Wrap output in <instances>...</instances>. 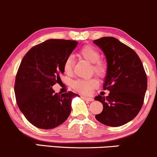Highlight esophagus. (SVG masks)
<instances>
[{
  "mask_svg": "<svg viewBox=\"0 0 157 157\" xmlns=\"http://www.w3.org/2000/svg\"><path fill=\"white\" fill-rule=\"evenodd\" d=\"M82 98L83 99L85 100H87V101H89V102H91L93 101L94 99L91 98V97H86V96H82Z\"/></svg>",
  "mask_w": 157,
  "mask_h": 157,
  "instance_id": "34e87169",
  "label": "esophagus"
}]
</instances>
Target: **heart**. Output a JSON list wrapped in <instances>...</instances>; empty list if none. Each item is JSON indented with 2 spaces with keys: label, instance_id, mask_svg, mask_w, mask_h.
<instances>
[{
  "label": "heart",
  "instance_id": "heart-1",
  "mask_svg": "<svg viewBox=\"0 0 157 157\" xmlns=\"http://www.w3.org/2000/svg\"><path fill=\"white\" fill-rule=\"evenodd\" d=\"M78 55L92 64L91 72L100 78L105 77L107 72V66L104 62L100 60V54L97 48L91 46H85L78 52ZM73 60L68 57L65 60L63 70L65 73L70 75L72 72ZM98 86V81L96 78H90L83 80L79 79L75 80L72 83V87L77 91L83 94H88L91 90L96 89Z\"/></svg>",
  "mask_w": 157,
  "mask_h": 157
}]
</instances>
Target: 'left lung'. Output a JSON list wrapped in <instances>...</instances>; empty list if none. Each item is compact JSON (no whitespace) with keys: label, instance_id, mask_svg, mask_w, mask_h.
<instances>
[{"label":"left lung","instance_id":"8db88e82","mask_svg":"<svg viewBox=\"0 0 157 157\" xmlns=\"http://www.w3.org/2000/svg\"><path fill=\"white\" fill-rule=\"evenodd\" d=\"M107 60L103 89L109 96L94 98L103 105L95 117L104 125L117 127L132 120L141 110L147 89V75L137 54L113 37L94 40Z\"/></svg>","mask_w":157,"mask_h":157}]
</instances>
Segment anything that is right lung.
I'll return each instance as SVG.
<instances>
[{
  "label": "right lung",
  "instance_id": "right-lung-1",
  "mask_svg": "<svg viewBox=\"0 0 157 157\" xmlns=\"http://www.w3.org/2000/svg\"><path fill=\"white\" fill-rule=\"evenodd\" d=\"M78 42L50 39L29 50L21 60L15 82L16 102L30 123L42 129L57 127L71 113L72 91L60 95L52 86L60 80L65 60Z\"/></svg>",
  "mask_w": 157,
  "mask_h": 157
}]
</instances>
